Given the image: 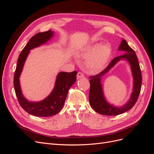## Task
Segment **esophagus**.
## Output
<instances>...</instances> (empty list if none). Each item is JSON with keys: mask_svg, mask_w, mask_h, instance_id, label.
Instances as JSON below:
<instances>
[{"mask_svg": "<svg viewBox=\"0 0 154 154\" xmlns=\"http://www.w3.org/2000/svg\"><path fill=\"white\" fill-rule=\"evenodd\" d=\"M76 76H77V79H80V78L84 77V74H83L82 72H78Z\"/></svg>", "mask_w": 154, "mask_h": 154, "instance_id": "obj_1", "label": "esophagus"}]
</instances>
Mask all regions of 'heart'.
I'll use <instances>...</instances> for the list:
<instances>
[{
  "instance_id": "1",
  "label": "heart",
  "mask_w": 154,
  "mask_h": 154,
  "mask_svg": "<svg viewBox=\"0 0 154 154\" xmlns=\"http://www.w3.org/2000/svg\"><path fill=\"white\" fill-rule=\"evenodd\" d=\"M111 54V49L107 44H93L85 48L78 53V57H88L86 61V66L91 71H97L103 68Z\"/></svg>"
}]
</instances>
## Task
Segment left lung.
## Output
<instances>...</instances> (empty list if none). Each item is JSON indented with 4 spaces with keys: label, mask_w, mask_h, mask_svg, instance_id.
<instances>
[{
    "label": "left lung",
    "mask_w": 154,
    "mask_h": 154,
    "mask_svg": "<svg viewBox=\"0 0 154 154\" xmlns=\"http://www.w3.org/2000/svg\"><path fill=\"white\" fill-rule=\"evenodd\" d=\"M118 51H125L124 54L114 58L106 69L96 76H90L89 102L92 108L96 112L105 116H116L131 109L136 103L141 88L142 75L138 59L135 51L128 45L127 41L122 39ZM120 60H126L129 63L133 78V92L130 99L125 104L118 107L107 102L104 95L101 79Z\"/></svg>",
    "instance_id": "8db88e82"
}]
</instances>
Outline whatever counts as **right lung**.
I'll list each match as a JSON object with an SVG mask.
<instances>
[{"mask_svg": "<svg viewBox=\"0 0 154 154\" xmlns=\"http://www.w3.org/2000/svg\"><path fill=\"white\" fill-rule=\"evenodd\" d=\"M54 32L51 30L38 32L30 38L29 42L22 51L18 58L17 67L14 76L13 84L18 102L27 113L39 117H49L57 114L63 107L69 89L76 80L77 72H60L57 76L54 88L50 94L43 100L30 101L23 95L20 76L30 50L45 44L53 38Z\"/></svg>", "mask_w": 154, "mask_h": 154, "instance_id": "obj_1", "label": "right lung"}]
</instances>
